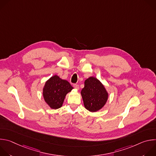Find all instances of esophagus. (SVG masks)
<instances>
[{"label": "esophagus", "mask_w": 156, "mask_h": 156, "mask_svg": "<svg viewBox=\"0 0 156 156\" xmlns=\"http://www.w3.org/2000/svg\"><path fill=\"white\" fill-rule=\"evenodd\" d=\"M73 87L76 89V90H79V85H78V84H73Z\"/></svg>", "instance_id": "obj_1"}]
</instances>
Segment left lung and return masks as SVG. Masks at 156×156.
Returning <instances> with one entry per match:
<instances>
[{"label": "left lung", "mask_w": 156, "mask_h": 156, "mask_svg": "<svg viewBox=\"0 0 156 156\" xmlns=\"http://www.w3.org/2000/svg\"><path fill=\"white\" fill-rule=\"evenodd\" d=\"M81 94L84 107L91 112L101 109L107 102L108 96L104 86L93 76L85 80Z\"/></svg>", "instance_id": "left-lung-1"}]
</instances>
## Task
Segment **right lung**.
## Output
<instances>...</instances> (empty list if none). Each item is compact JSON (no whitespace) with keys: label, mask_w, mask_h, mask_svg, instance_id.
Segmentation results:
<instances>
[{"label":"right lung","mask_w":156,"mask_h":156,"mask_svg":"<svg viewBox=\"0 0 156 156\" xmlns=\"http://www.w3.org/2000/svg\"><path fill=\"white\" fill-rule=\"evenodd\" d=\"M73 89L69 81L54 75L46 82L43 87L44 99L51 108L57 109L62 106L66 94Z\"/></svg>","instance_id":"right-lung-1"}]
</instances>
